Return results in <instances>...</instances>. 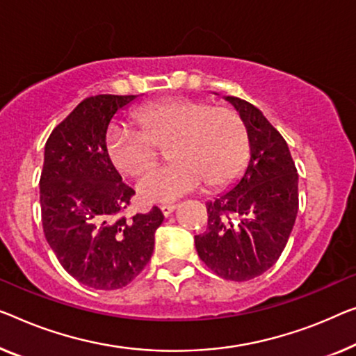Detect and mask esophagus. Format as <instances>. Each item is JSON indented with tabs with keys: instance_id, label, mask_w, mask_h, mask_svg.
<instances>
[{
	"instance_id": "1",
	"label": "esophagus",
	"mask_w": 356,
	"mask_h": 356,
	"mask_svg": "<svg viewBox=\"0 0 356 356\" xmlns=\"http://www.w3.org/2000/svg\"><path fill=\"white\" fill-rule=\"evenodd\" d=\"M160 209L163 212V216L168 217V216H171L172 212L177 209V206L176 204H163V206H160Z\"/></svg>"
}]
</instances>
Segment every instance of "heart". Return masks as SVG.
<instances>
[{"mask_svg":"<svg viewBox=\"0 0 356 356\" xmlns=\"http://www.w3.org/2000/svg\"><path fill=\"white\" fill-rule=\"evenodd\" d=\"M139 127L118 121L108 132V155L123 174H137L156 156V144L171 139L172 163L153 166L137 180L147 203H169L236 176L248 158V132L241 116L229 107H211L193 99L161 100L136 111Z\"/></svg>","mask_w":356,"mask_h":356,"instance_id":"1","label":"heart"}]
</instances>
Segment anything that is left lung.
<instances>
[{
    "instance_id": "8db88e82",
    "label": "left lung",
    "mask_w": 356,
    "mask_h": 356,
    "mask_svg": "<svg viewBox=\"0 0 356 356\" xmlns=\"http://www.w3.org/2000/svg\"><path fill=\"white\" fill-rule=\"evenodd\" d=\"M246 126L249 160L230 188L206 203L208 229L195 236L201 261L219 277L248 281L273 267L293 232L299 193L289 147L264 113L224 95Z\"/></svg>"
}]
</instances>
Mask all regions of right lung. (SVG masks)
Listing matches in <instances>:
<instances>
[{
	"label": "right lung",
	"mask_w": 356,
	"mask_h": 356,
	"mask_svg": "<svg viewBox=\"0 0 356 356\" xmlns=\"http://www.w3.org/2000/svg\"><path fill=\"white\" fill-rule=\"evenodd\" d=\"M137 95L83 100L52 131L44 147L40 203L44 236L73 278L94 289H120L148 264L164 219L152 208L127 220L118 214L134 190L110 160L107 136L120 110Z\"/></svg>",
	"instance_id": "obj_1"
}]
</instances>
